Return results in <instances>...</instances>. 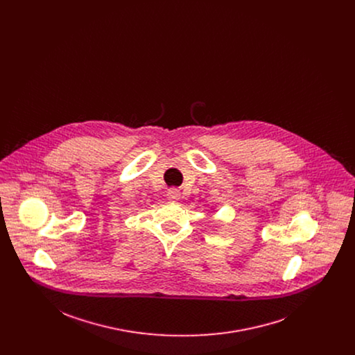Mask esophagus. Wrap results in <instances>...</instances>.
<instances>
[{
	"instance_id": "34e87169",
	"label": "esophagus",
	"mask_w": 355,
	"mask_h": 355,
	"mask_svg": "<svg viewBox=\"0 0 355 355\" xmlns=\"http://www.w3.org/2000/svg\"><path fill=\"white\" fill-rule=\"evenodd\" d=\"M166 197L171 201H178V200H180V191L176 190V189H171V190H168Z\"/></svg>"
}]
</instances>
